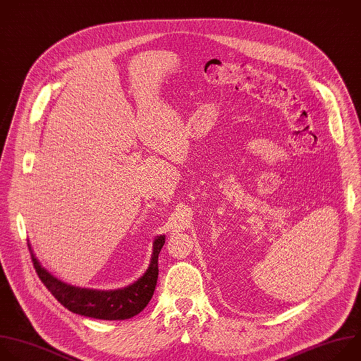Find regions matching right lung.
<instances>
[{
  "instance_id": "add662e5",
  "label": "right lung",
  "mask_w": 361,
  "mask_h": 361,
  "mask_svg": "<svg viewBox=\"0 0 361 361\" xmlns=\"http://www.w3.org/2000/svg\"><path fill=\"white\" fill-rule=\"evenodd\" d=\"M165 243V236H158L154 242V253L151 264L140 279H137L125 289L104 292L92 289H80L69 286L49 271H47L35 259L30 245L31 259L34 269L52 296L69 312L85 317H94L101 320H125L136 316L147 307L154 296L155 286L158 281V256Z\"/></svg>"
}]
</instances>
